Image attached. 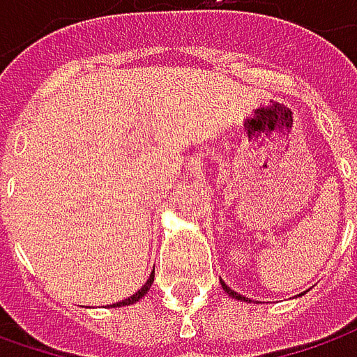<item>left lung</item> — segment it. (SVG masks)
Returning a JSON list of instances; mask_svg holds the SVG:
<instances>
[{"label": "left lung", "mask_w": 357, "mask_h": 357, "mask_svg": "<svg viewBox=\"0 0 357 357\" xmlns=\"http://www.w3.org/2000/svg\"><path fill=\"white\" fill-rule=\"evenodd\" d=\"M222 288H225V292H228V296H232V298H236V300H244V302H250L248 298H244V296H240L238 292H234V290H230V288H228V286H227V284H225V282H222Z\"/></svg>", "instance_id": "left-lung-1"}]
</instances>
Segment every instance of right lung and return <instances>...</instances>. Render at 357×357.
I'll use <instances>...</instances> for the list:
<instances>
[{"label": "right lung", "mask_w": 357, "mask_h": 357, "mask_svg": "<svg viewBox=\"0 0 357 357\" xmlns=\"http://www.w3.org/2000/svg\"><path fill=\"white\" fill-rule=\"evenodd\" d=\"M153 280H155V274H151V278L144 282V286L137 292V294H132L130 298H127V300H123V302H117L115 306H129V304H135V302H139L141 298H143L146 292H149V288H151V284H153Z\"/></svg>", "instance_id": "add662e5"}]
</instances>
